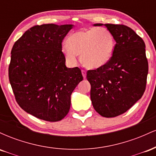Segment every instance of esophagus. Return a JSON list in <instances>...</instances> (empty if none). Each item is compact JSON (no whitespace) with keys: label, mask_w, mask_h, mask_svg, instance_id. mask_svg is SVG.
Wrapping results in <instances>:
<instances>
[{"label":"esophagus","mask_w":156,"mask_h":156,"mask_svg":"<svg viewBox=\"0 0 156 156\" xmlns=\"http://www.w3.org/2000/svg\"><path fill=\"white\" fill-rule=\"evenodd\" d=\"M82 75H83V78H86V77H87V72H86L85 70H83V69H82Z\"/></svg>","instance_id":"obj_1"}]
</instances>
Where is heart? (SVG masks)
I'll return each mask as SVG.
<instances>
[{
    "mask_svg": "<svg viewBox=\"0 0 156 156\" xmlns=\"http://www.w3.org/2000/svg\"><path fill=\"white\" fill-rule=\"evenodd\" d=\"M114 49V39L105 28H93L78 31L69 35L67 44H64L62 53L71 64L78 62V55L85 67L97 69L108 63Z\"/></svg>",
    "mask_w": 156,
    "mask_h": 156,
    "instance_id": "heart-1",
    "label": "heart"
}]
</instances>
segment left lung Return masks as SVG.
<instances>
[{"label":"left lung","instance_id":"1","mask_svg":"<svg viewBox=\"0 0 156 156\" xmlns=\"http://www.w3.org/2000/svg\"><path fill=\"white\" fill-rule=\"evenodd\" d=\"M104 26L116 41L114 53L105 65L87 71V78L91 84L94 110L102 117H115L126 112L142 97L148 62L144 42L133 29L124 25Z\"/></svg>","mask_w":156,"mask_h":156}]
</instances>
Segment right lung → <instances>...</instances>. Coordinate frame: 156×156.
I'll use <instances>...</instances> for the list:
<instances>
[{
    "mask_svg": "<svg viewBox=\"0 0 156 156\" xmlns=\"http://www.w3.org/2000/svg\"><path fill=\"white\" fill-rule=\"evenodd\" d=\"M73 25L43 24L26 31L11 52L9 78L20 108L48 122L62 120L70 96L83 80L78 67L67 68L62 41Z\"/></svg>",
    "mask_w": 156,
    "mask_h": 156,
    "instance_id": "add662e5",
    "label": "right lung"
}]
</instances>
